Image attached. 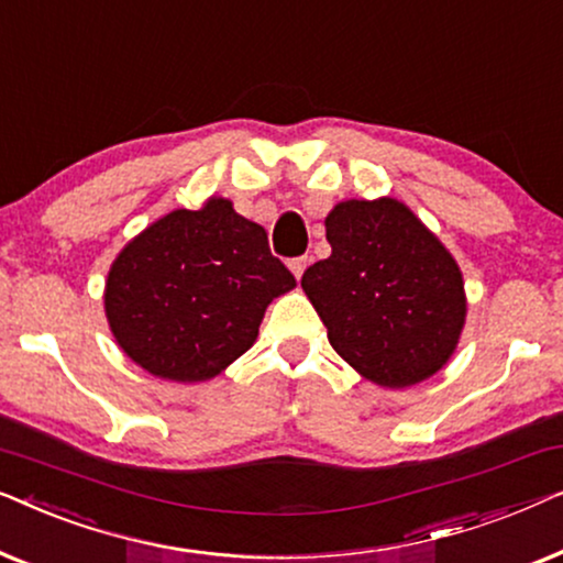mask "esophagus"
<instances>
[{
  "label": "esophagus",
  "mask_w": 563,
  "mask_h": 563,
  "mask_svg": "<svg viewBox=\"0 0 563 563\" xmlns=\"http://www.w3.org/2000/svg\"><path fill=\"white\" fill-rule=\"evenodd\" d=\"M307 266H310V258H307V256H299V258H291L289 261V268H291V274H295L297 282L302 279V274H305Z\"/></svg>",
  "instance_id": "obj_1"
}]
</instances>
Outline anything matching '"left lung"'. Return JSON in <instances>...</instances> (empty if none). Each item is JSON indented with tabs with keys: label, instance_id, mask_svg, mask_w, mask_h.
I'll use <instances>...</instances> for the list:
<instances>
[{
	"label": "left lung",
	"instance_id": "obj_1",
	"mask_svg": "<svg viewBox=\"0 0 563 563\" xmlns=\"http://www.w3.org/2000/svg\"><path fill=\"white\" fill-rule=\"evenodd\" d=\"M333 253L302 276L328 341L376 387L405 389L449 364L466 325L464 274L395 197L345 199L325 218Z\"/></svg>",
	"mask_w": 563,
	"mask_h": 563
}]
</instances>
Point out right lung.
Instances as JSON below:
<instances>
[{"label": "right lung", "mask_w": 563, "mask_h": 563, "mask_svg": "<svg viewBox=\"0 0 563 563\" xmlns=\"http://www.w3.org/2000/svg\"><path fill=\"white\" fill-rule=\"evenodd\" d=\"M297 287L266 230L225 197L151 222L114 256L104 314L128 358L158 379L197 384L256 343L266 307Z\"/></svg>", "instance_id": "1"}]
</instances>
